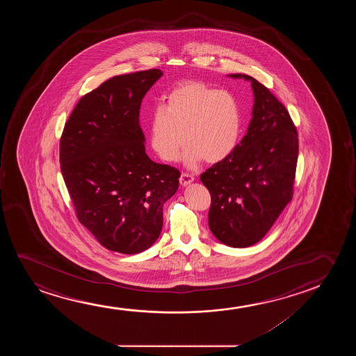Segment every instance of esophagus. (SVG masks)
<instances>
[{
    "instance_id": "esophagus-1",
    "label": "esophagus",
    "mask_w": 356,
    "mask_h": 356,
    "mask_svg": "<svg viewBox=\"0 0 356 356\" xmlns=\"http://www.w3.org/2000/svg\"><path fill=\"white\" fill-rule=\"evenodd\" d=\"M195 181V176L187 174V172H182L180 177V184L182 186L190 185L191 182Z\"/></svg>"
}]
</instances>
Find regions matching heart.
Listing matches in <instances>:
<instances>
[{"label": "heart", "instance_id": "heart-1", "mask_svg": "<svg viewBox=\"0 0 356 356\" xmlns=\"http://www.w3.org/2000/svg\"><path fill=\"white\" fill-rule=\"evenodd\" d=\"M241 130L242 113L231 93L191 81L174 88L164 106L152 112L149 142L169 163L179 159L187 142L184 161L192 168L202 159L219 163L231 156Z\"/></svg>", "mask_w": 356, "mask_h": 356}]
</instances>
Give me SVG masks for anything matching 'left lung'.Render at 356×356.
I'll use <instances>...</instances> for the list:
<instances>
[{"instance_id": "8db88e82", "label": "left lung", "mask_w": 356, "mask_h": 356, "mask_svg": "<svg viewBox=\"0 0 356 356\" xmlns=\"http://www.w3.org/2000/svg\"><path fill=\"white\" fill-rule=\"evenodd\" d=\"M254 95L247 135L231 156L200 175L209 190V227L221 243L245 248L258 243L291 202L298 159V134L286 107L268 88L245 74Z\"/></svg>"}]
</instances>
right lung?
<instances>
[{"label":"right lung","mask_w":356,"mask_h":356,"mask_svg":"<svg viewBox=\"0 0 356 356\" xmlns=\"http://www.w3.org/2000/svg\"><path fill=\"white\" fill-rule=\"evenodd\" d=\"M159 69L113 76L85 95L65 122L59 161L79 221L104 248L141 253L163 227L180 171L147 156L140 108Z\"/></svg>","instance_id":"add662e5"}]
</instances>
